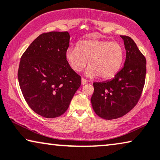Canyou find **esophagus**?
<instances>
[{
    "label": "esophagus",
    "mask_w": 160,
    "mask_h": 160,
    "mask_svg": "<svg viewBox=\"0 0 160 160\" xmlns=\"http://www.w3.org/2000/svg\"><path fill=\"white\" fill-rule=\"evenodd\" d=\"M87 82H88V80H86V79H84V78H82L81 79V83H82V85L86 84Z\"/></svg>",
    "instance_id": "1"
}]
</instances>
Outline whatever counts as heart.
<instances>
[{"label":"heart","instance_id":"1","mask_svg":"<svg viewBox=\"0 0 160 160\" xmlns=\"http://www.w3.org/2000/svg\"><path fill=\"white\" fill-rule=\"evenodd\" d=\"M66 61L76 72H81L88 63L85 74L91 78L99 76L109 80L118 74L124 58L123 47L108 40L88 39L80 41L76 48L70 47L65 52Z\"/></svg>","mask_w":160,"mask_h":160}]
</instances>
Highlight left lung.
Segmentation results:
<instances>
[{
    "label": "left lung",
    "mask_w": 160,
    "mask_h": 160,
    "mask_svg": "<svg viewBox=\"0 0 160 160\" xmlns=\"http://www.w3.org/2000/svg\"><path fill=\"white\" fill-rule=\"evenodd\" d=\"M126 50L123 67L110 80L93 82L92 108L97 116L111 120L124 116L141 96L146 73V60L130 37L121 36Z\"/></svg>",
    "instance_id": "1"
}]
</instances>
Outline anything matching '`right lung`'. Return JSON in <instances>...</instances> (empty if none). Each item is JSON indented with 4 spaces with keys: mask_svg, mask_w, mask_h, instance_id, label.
<instances>
[{
    "mask_svg": "<svg viewBox=\"0 0 160 160\" xmlns=\"http://www.w3.org/2000/svg\"><path fill=\"white\" fill-rule=\"evenodd\" d=\"M67 31L42 33L20 58L18 80L22 95L36 113L48 118L63 115L81 85V78L65 58Z\"/></svg>",
    "mask_w": 160,
    "mask_h": 160,
    "instance_id": "1",
    "label": "right lung"
}]
</instances>
